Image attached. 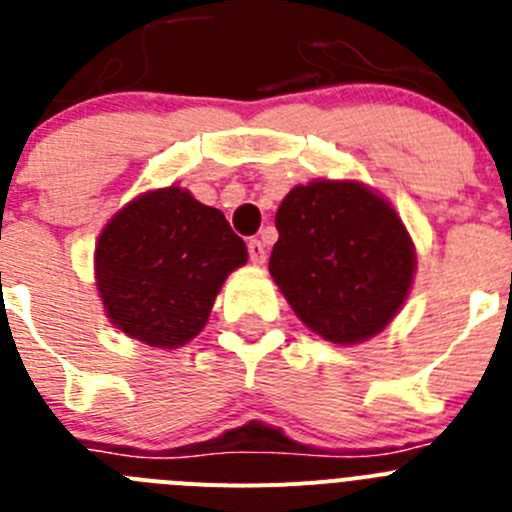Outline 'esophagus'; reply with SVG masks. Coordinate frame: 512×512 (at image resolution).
Instances as JSON below:
<instances>
[{
    "mask_svg": "<svg viewBox=\"0 0 512 512\" xmlns=\"http://www.w3.org/2000/svg\"><path fill=\"white\" fill-rule=\"evenodd\" d=\"M248 256H251V261L253 264H264L266 261V246L261 241H256V238H253V241H248Z\"/></svg>",
    "mask_w": 512,
    "mask_h": 512,
    "instance_id": "obj_1",
    "label": "esophagus"
}]
</instances>
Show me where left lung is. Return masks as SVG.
<instances>
[{
    "mask_svg": "<svg viewBox=\"0 0 512 512\" xmlns=\"http://www.w3.org/2000/svg\"><path fill=\"white\" fill-rule=\"evenodd\" d=\"M269 274L320 338L354 346L395 320L415 279V246L395 207L356 179L289 189Z\"/></svg>",
    "mask_w": 512,
    "mask_h": 512,
    "instance_id": "obj_1",
    "label": "left lung"
}]
</instances>
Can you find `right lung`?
I'll use <instances>...</instances> for the list:
<instances>
[{
  "mask_svg": "<svg viewBox=\"0 0 512 512\" xmlns=\"http://www.w3.org/2000/svg\"><path fill=\"white\" fill-rule=\"evenodd\" d=\"M246 261V243L223 212L171 184L110 217L94 248V284L117 330L179 348L200 336L228 274Z\"/></svg>",
  "mask_w": 512,
  "mask_h": 512,
  "instance_id": "1",
  "label": "right lung"
}]
</instances>
